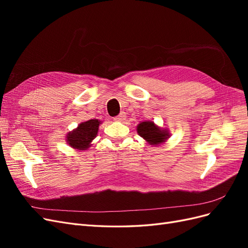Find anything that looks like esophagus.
<instances>
[{"instance_id": "obj_1", "label": "esophagus", "mask_w": 248, "mask_h": 248, "mask_svg": "<svg viewBox=\"0 0 248 248\" xmlns=\"http://www.w3.org/2000/svg\"><path fill=\"white\" fill-rule=\"evenodd\" d=\"M125 118H126V114L124 111H121L118 116H116L114 118V120H115V121H123V120H125Z\"/></svg>"}]
</instances>
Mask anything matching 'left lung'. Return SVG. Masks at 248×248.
<instances>
[{
  "label": "left lung",
  "instance_id": "1",
  "mask_svg": "<svg viewBox=\"0 0 248 248\" xmlns=\"http://www.w3.org/2000/svg\"><path fill=\"white\" fill-rule=\"evenodd\" d=\"M138 132L151 145L161 144L169 137V133L166 130H161L154 122H141L138 126Z\"/></svg>",
  "mask_w": 248,
  "mask_h": 248
}]
</instances>
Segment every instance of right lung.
Here are the masks:
<instances>
[{
  "mask_svg": "<svg viewBox=\"0 0 248 248\" xmlns=\"http://www.w3.org/2000/svg\"><path fill=\"white\" fill-rule=\"evenodd\" d=\"M100 121L96 119L89 120L87 122L79 124L76 130L68 133L67 136V142L72 147L79 150H85L90 146L91 142L97 136L98 132Z\"/></svg>",
  "mask_w": 248,
  "mask_h": 248,
  "instance_id": "obj_1",
  "label": "right lung"
}]
</instances>
